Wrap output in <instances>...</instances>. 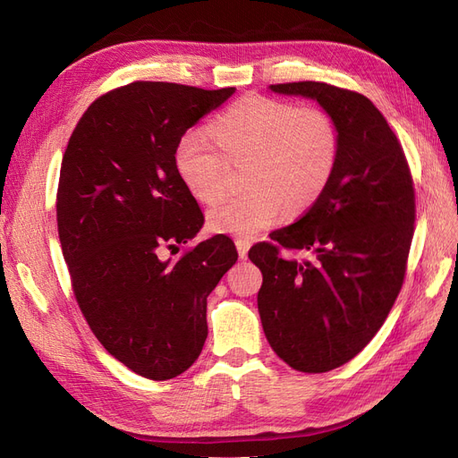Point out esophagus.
<instances>
[{
	"instance_id": "esophagus-1",
	"label": "esophagus",
	"mask_w": 458,
	"mask_h": 458,
	"mask_svg": "<svg viewBox=\"0 0 458 458\" xmlns=\"http://www.w3.org/2000/svg\"><path fill=\"white\" fill-rule=\"evenodd\" d=\"M234 244H237L239 256L244 259V258L248 256V250H250V241H246V239H237V241H234Z\"/></svg>"
}]
</instances>
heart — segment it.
Masks as SVG:
<instances>
[{"label": "heart", "mask_w": 458, "mask_h": 458, "mask_svg": "<svg viewBox=\"0 0 458 458\" xmlns=\"http://www.w3.org/2000/svg\"><path fill=\"white\" fill-rule=\"evenodd\" d=\"M212 135L189 130L174 150L175 172L200 202L225 191L229 162H244L241 195L208 210L210 227L234 237H254L286 216L294 217L323 195L336 168L340 135L335 118L263 95H244L212 123Z\"/></svg>", "instance_id": "obj_1"}]
</instances>
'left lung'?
Listing matches in <instances>:
<instances>
[{
  "label": "left lung",
  "mask_w": 458,
  "mask_h": 458,
  "mask_svg": "<svg viewBox=\"0 0 458 458\" xmlns=\"http://www.w3.org/2000/svg\"><path fill=\"white\" fill-rule=\"evenodd\" d=\"M335 118L340 148L323 195L248 252L261 269L258 311L273 352L301 372L348 363L384 325L405 279L414 189L405 152L365 95L323 81L269 86ZM308 251L306 260L280 250Z\"/></svg>",
  "instance_id": "left-lung-1"
}]
</instances>
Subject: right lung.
I'll list each match as a JSON object with an SVG mask.
<instances>
[{
  "mask_svg": "<svg viewBox=\"0 0 458 458\" xmlns=\"http://www.w3.org/2000/svg\"><path fill=\"white\" fill-rule=\"evenodd\" d=\"M233 93L133 81L93 101L64 150L57 225L78 306L105 350L150 380L197 361L206 298L239 258L225 234L160 258L204 224L175 172V143Z\"/></svg>",
  "mask_w": 458,
  "mask_h": 458,
  "instance_id": "1",
  "label": "right lung"
}]
</instances>
